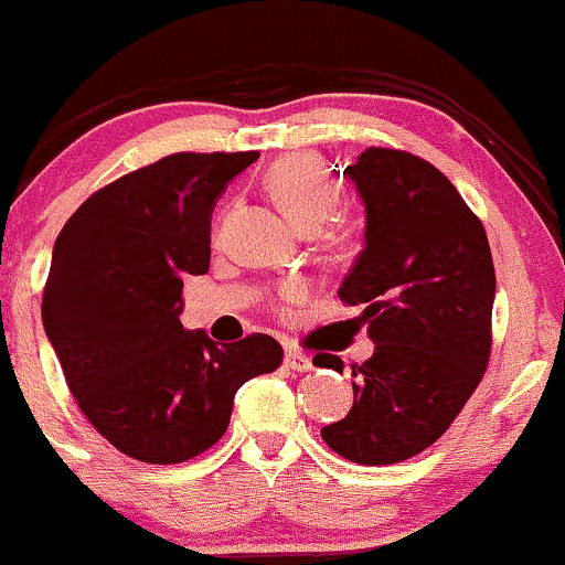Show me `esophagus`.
I'll return each mask as SVG.
<instances>
[{
  "instance_id": "esophagus-1",
  "label": "esophagus",
  "mask_w": 565,
  "mask_h": 565,
  "mask_svg": "<svg viewBox=\"0 0 565 565\" xmlns=\"http://www.w3.org/2000/svg\"><path fill=\"white\" fill-rule=\"evenodd\" d=\"M284 362H287V367L292 370V373H308V370L313 367L311 356H306V353L297 349H289L287 356H284Z\"/></svg>"
}]
</instances>
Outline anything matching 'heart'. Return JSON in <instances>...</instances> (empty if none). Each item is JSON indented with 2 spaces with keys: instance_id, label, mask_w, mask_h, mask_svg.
Instances as JSON below:
<instances>
[{
  "instance_id": "heart-1",
  "label": "heart",
  "mask_w": 565,
  "mask_h": 565,
  "mask_svg": "<svg viewBox=\"0 0 565 565\" xmlns=\"http://www.w3.org/2000/svg\"><path fill=\"white\" fill-rule=\"evenodd\" d=\"M268 190L284 214L306 231L319 227L338 201L332 177L313 154L306 152L284 154L281 160H276L268 171ZM306 295V284L287 281L278 289V302H302Z\"/></svg>"
}]
</instances>
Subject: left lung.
Here are the masks:
<instances>
[{"mask_svg":"<svg viewBox=\"0 0 565 565\" xmlns=\"http://www.w3.org/2000/svg\"><path fill=\"white\" fill-rule=\"evenodd\" d=\"M345 177L367 206L364 249L338 297L362 308L375 353L353 364V407L321 437L364 467L437 443L491 359L495 273L480 216L429 160L367 147ZM316 367L343 373L334 353Z\"/></svg>","mask_w":565,"mask_h":565,"instance_id":"left-lung-1","label":"left lung"}]
</instances>
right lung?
<instances>
[{"label": "right lung", "mask_w": 565, "mask_h": 565, "mask_svg": "<svg viewBox=\"0 0 565 565\" xmlns=\"http://www.w3.org/2000/svg\"><path fill=\"white\" fill-rule=\"evenodd\" d=\"M259 152H177L96 190L53 246L42 324L79 411L145 463L201 456L231 424L235 392L284 349L254 332L216 345L188 332L184 276L212 259V209Z\"/></svg>", "instance_id": "obj_1"}]
</instances>
